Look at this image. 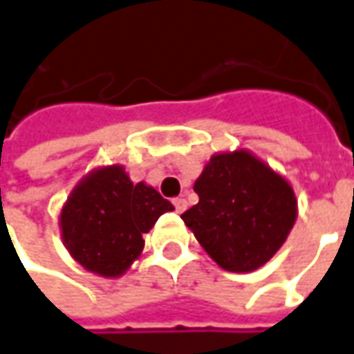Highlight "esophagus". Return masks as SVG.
I'll return each instance as SVG.
<instances>
[{"instance_id": "obj_1", "label": "esophagus", "mask_w": 354, "mask_h": 354, "mask_svg": "<svg viewBox=\"0 0 354 354\" xmlns=\"http://www.w3.org/2000/svg\"><path fill=\"white\" fill-rule=\"evenodd\" d=\"M172 203H174V209H176V212H184L185 207H187V201H185L184 197H176Z\"/></svg>"}]
</instances>
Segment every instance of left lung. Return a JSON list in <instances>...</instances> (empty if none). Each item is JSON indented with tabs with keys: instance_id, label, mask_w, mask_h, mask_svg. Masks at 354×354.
<instances>
[{
	"instance_id": "left-lung-1",
	"label": "left lung",
	"mask_w": 354,
	"mask_h": 354,
	"mask_svg": "<svg viewBox=\"0 0 354 354\" xmlns=\"http://www.w3.org/2000/svg\"><path fill=\"white\" fill-rule=\"evenodd\" d=\"M194 189L199 203L182 220L224 270H257L295 224L291 185L247 151L214 155Z\"/></svg>"
}]
</instances>
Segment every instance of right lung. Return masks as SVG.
I'll list each match as a JSON object with an SVG mask.
<instances>
[{
  "mask_svg": "<svg viewBox=\"0 0 354 354\" xmlns=\"http://www.w3.org/2000/svg\"><path fill=\"white\" fill-rule=\"evenodd\" d=\"M172 203L143 182L132 184L117 165L91 172L61 212L66 249L86 270L118 276L143 249V234Z\"/></svg>",
  "mask_w": 354,
  "mask_h": 354,
  "instance_id": "obj_1",
  "label": "right lung"
}]
</instances>
